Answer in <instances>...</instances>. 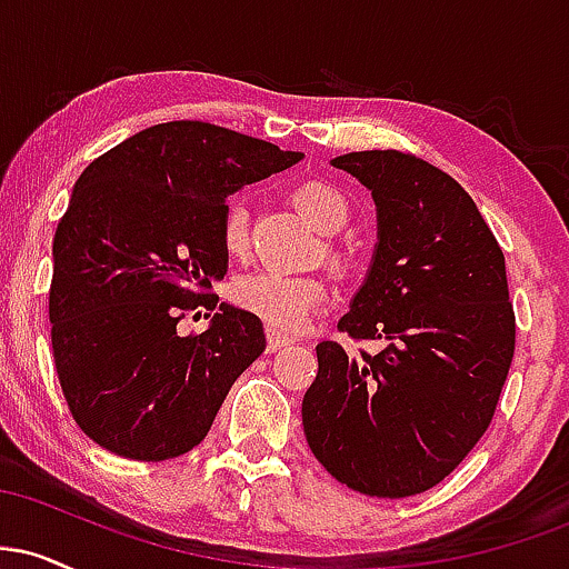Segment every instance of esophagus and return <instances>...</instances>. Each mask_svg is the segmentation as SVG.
Listing matches in <instances>:
<instances>
[{
    "instance_id": "obj_1",
    "label": "esophagus",
    "mask_w": 569,
    "mask_h": 569,
    "mask_svg": "<svg viewBox=\"0 0 569 569\" xmlns=\"http://www.w3.org/2000/svg\"><path fill=\"white\" fill-rule=\"evenodd\" d=\"M286 345H289V339H286V337H280L278 331L267 329V350H270V352H278V350H283Z\"/></svg>"
}]
</instances>
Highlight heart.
Segmentation results:
<instances>
[{
    "label": "heart",
    "instance_id": "obj_1",
    "mask_svg": "<svg viewBox=\"0 0 569 569\" xmlns=\"http://www.w3.org/2000/svg\"><path fill=\"white\" fill-rule=\"evenodd\" d=\"M293 202L318 230L335 234L350 221V200L329 181H305L293 192ZM221 243L227 253L238 257L248 246V208L243 200H232L221 219ZM335 262L345 264L348 257L335 253ZM232 299L240 310L251 312L280 335H297L316 312L329 305L331 291L326 280L312 276H286L262 270L234 280Z\"/></svg>",
    "mask_w": 569,
    "mask_h": 569
}]
</instances>
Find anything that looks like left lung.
Returning <instances> with one entry per match:
<instances>
[{"label": "left lung", "mask_w": 569, "mask_h": 569, "mask_svg": "<svg viewBox=\"0 0 569 569\" xmlns=\"http://www.w3.org/2000/svg\"><path fill=\"white\" fill-rule=\"evenodd\" d=\"M331 166L377 206L375 257L339 331L388 348L348 358L318 345L305 436L342 485L409 498L447 479L492 422L516 342L506 257L471 194L430 162L371 149Z\"/></svg>", "instance_id": "1"}]
</instances>
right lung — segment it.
Wrapping results in <instances>:
<instances>
[{"mask_svg": "<svg viewBox=\"0 0 569 569\" xmlns=\"http://www.w3.org/2000/svg\"><path fill=\"white\" fill-rule=\"evenodd\" d=\"M299 160L230 128L176 120L84 168L53 238L50 339L71 417L98 447L160 462L206 439L232 382L267 348L257 316L211 293L227 276V194ZM200 306L214 312L209 329L176 336Z\"/></svg>", "mask_w": 569, "mask_h": 569, "instance_id": "1", "label": "right lung"}]
</instances>
